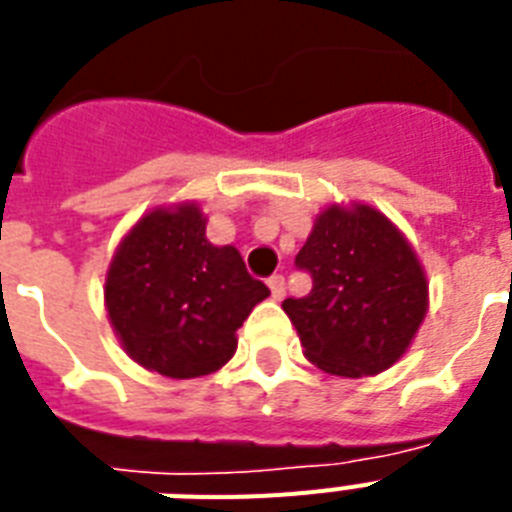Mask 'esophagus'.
I'll list each match as a JSON object with an SVG mask.
<instances>
[{"label": "esophagus", "mask_w": 512, "mask_h": 512, "mask_svg": "<svg viewBox=\"0 0 512 512\" xmlns=\"http://www.w3.org/2000/svg\"><path fill=\"white\" fill-rule=\"evenodd\" d=\"M268 287H271V295L276 297V300H281L284 292H287V281H284V276H279V273H273L271 279H268Z\"/></svg>", "instance_id": "34e87169"}]
</instances>
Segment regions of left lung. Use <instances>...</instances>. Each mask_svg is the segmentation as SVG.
Returning <instances> with one entry per match:
<instances>
[{
    "label": "left lung",
    "mask_w": 512,
    "mask_h": 512,
    "mask_svg": "<svg viewBox=\"0 0 512 512\" xmlns=\"http://www.w3.org/2000/svg\"><path fill=\"white\" fill-rule=\"evenodd\" d=\"M295 265L311 273L313 289L281 308L313 364L340 377H369L404 356L428 311V281L388 217L364 204L329 207Z\"/></svg>",
    "instance_id": "left-lung-1"
}]
</instances>
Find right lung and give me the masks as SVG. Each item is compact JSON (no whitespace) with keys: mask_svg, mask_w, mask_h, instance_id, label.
<instances>
[{"mask_svg":"<svg viewBox=\"0 0 512 512\" xmlns=\"http://www.w3.org/2000/svg\"><path fill=\"white\" fill-rule=\"evenodd\" d=\"M196 204L154 209L108 268V319L135 361L164 377L217 372L236 353V329L271 295L236 247L209 244Z\"/></svg>","mask_w":512,"mask_h":512,"instance_id":"obj_1","label":"right lung"}]
</instances>
